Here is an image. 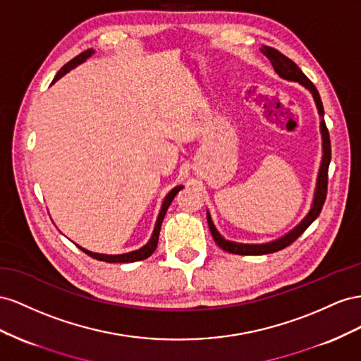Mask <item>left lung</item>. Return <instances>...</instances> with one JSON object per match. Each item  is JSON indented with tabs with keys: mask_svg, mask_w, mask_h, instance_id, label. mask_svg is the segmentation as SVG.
Returning a JSON list of instances; mask_svg holds the SVG:
<instances>
[{
	"mask_svg": "<svg viewBox=\"0 0 361 361\" xmlns=\"http://www.w3.org/2000/svg\"><path fill=\"white\" fill-rule=\"evenodd\" d=\"M262 53L271 60V63H272L274 69L276 71L278 75L286 78V80H290V81H300L302 86H305L308 90L312 92L313 98L316 101L317 110H319V115L324 118V106H322L321 97H319L317 89L314 87L312 81L305 77L304 72L300 68H298L295 61L290 60L289 57H286L284 54L280 53V51H276L275 48H271V47H263ZM321 131H322V142H324V157H322L321 171H319V177H317V186H316L313 207H312L310 213L305 216V219L300 225H298L295 230H292L289 234H286L284 238L278 239L275 242L264 243V245H245V243H235V242L225 240L222 235L218 233V230L214 228L210 214L207 212L209 228H210V233L213 235L216 245H218L219 248H222L226 252L239 254V255L271 254V252H276L280 250H284L286 246H289L290 243H293L308 228V226H310V224L317 218L319 213H321V210L324 207V202H325V198H326V189H328V166H329V160H331V140H329V133H328V128L325 126L324 119L321 121Z\"/></svg>",
	"mask_w": 361,
	"mask_h": 361,
	"instance_id": "left-lung-1",
	"label": "left lung"
}]
</instances>
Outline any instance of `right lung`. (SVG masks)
Returning <instances> with one entry per match:
<instances>
[{
  "label": "right lung",
  "instance_id": "add662e5",
  "mask_svg": "<svg viewBox=\"0 0 361 361\" xmlns=\"http://www.w3.org/2000/svg\"><path fill=\"white\" fill-rule=\"evenodd\" d=\"M92 53H94V51L87 49V51H85V53H81V54H78L77 57L72 59L71 61H68V63L57 72L54 80H53V83H56V81H57L59 78L63 77V75L66 74V72H69L71 69H74L77 65H80L81 61H85L87 57H90ZM53 83H51V85H53ZM181 189H183V186H178V188L172 189V190L168 193V197L164 198L163 205H161V210H160V214H159L157 222H156V228H154V233H152V235H151L149 242H148L145 246H142L140 250L133 251V252H127V254H121V255H106V254L90 252V251H87V250H85V248H81V246H78V245H77V246H78V248H80L81 251L86 252L87 255H90L92 259H97V260H99V262H106V263H133V262H139V260L148 259V257H149L154 251H156V248H157L159 234H160V228H161V222H163L164 214H166L168 207L171 205V202L173 201L175 195H177Z\"/></svg>",
  "mask_w": 361,
  "mask_h": 361
}]
</instances>
